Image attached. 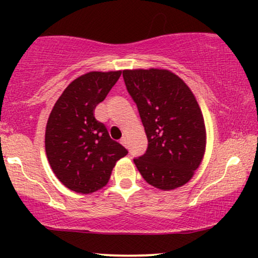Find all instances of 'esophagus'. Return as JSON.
Masks as SVG:
<instances>
[{"instance_id":"34e87169","label":"esophagus","mask_w":258,"mask_h":258,"mask_svg":"<svg viewBox=\"0 0 258 258\" xmlns=\"http://www.w3.org/2000/svg\"><path fill=\"white\" fill-rule=\"evenodd\" d=\"M120 143L122 144V146L125 147V148H127V139H126V138H122V139H121V141H120Z\"/></svg>"}]
</instances>
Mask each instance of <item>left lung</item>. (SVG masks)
Masks as SVG:
<instances>
[{
  "instance_id": "left-lung-1",
  "label": "left lung",
  "mask_w": 258,
  "mask_h": 258,
  "mask_svg": "<svg viewBox=\"0 0 258 258\" xmlns=\"http://www.w3.org/2000/svg\"><path fill=\"white\" fill-rule=\"evenodd\" d=\"M130 96L146 130V153L133 159L155 188L184 185L200 166L206 146L203 112L182 79L165 69L123 70Z\"/></svg>"
}]
</instances>
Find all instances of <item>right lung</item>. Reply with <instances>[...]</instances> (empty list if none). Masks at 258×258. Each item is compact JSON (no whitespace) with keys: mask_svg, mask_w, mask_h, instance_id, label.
<instances>
[{"mask_svg":"<svg viewBox=\"0 0 258 258\" xmlns=\"http://www.w3.org/2000/svg\"><path fill=\"white\" fill-rule=\"evenodd\" d=\"M121 72H91L75 79L53 106L46 126V154L53 172L70 190L94 193L109 182L117 160L127 155L112 141L94 109Z\"/></svg>","mask_w":258,"mask_h":258,"instance_id":"obj_1","label":"right lung"}]
</instances>
